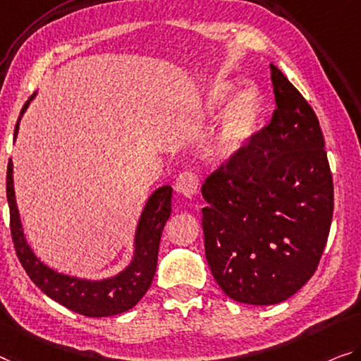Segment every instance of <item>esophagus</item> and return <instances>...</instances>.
I'll list each match as a JSON object with an SVG mask.
<instances>
[{"label":"esophagus","instance_id":"esophagus-1","mask_svg":"<svg viewBox=\"0 0 361 361\" xmlns=\"http://www.w3.org/2000/svg\"><path fill=\"white\" fill-rule=\"evenodd\" d=\"M200 187V179L195 173L192 171H185V173H180L176 180V190L180 192L182 195L190 197L198 190Z\"/></svg>","mask_w":361,"mask_h":361}]
</instances>
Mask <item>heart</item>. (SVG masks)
Segmentation results:
<instances>
[{"label": "heart", "mask_w": 361, "mask_h": 361, "mask_svg": "<svg viewBox=\"0 0 361 361\" xmlns=\"http://www.w3.org/2000/svg\"><path fill=\"white\" fill-rule=\"evenodd\" d=\"M232 92V85L218 82L209 92L208 103L212 108L223 104L229 98ZM258 113V97L257 93L248 90H242L238 95L232 99L231 106L227 108L223 127H221L219 140L216 143L214 152L221 158H227L237 152V148L245 140L248 132L257 119Z\"/></svg>", "instance_id": "obj_1"}]
</instances>
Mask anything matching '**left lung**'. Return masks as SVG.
<instances>
[{
    "instance_id": "left-lung-1",
    "label": "left lung",
    "mask_w": 361,
    "mask_h": 361,
    "mask_svg": "<svg viewBox=\"0 0 361 361\" xmlns=\"http://www.w3.org/2000/svg\"><path fill=\"white\" fill-rule=\"evenodd\" d=\"M271 68L276 109L202 185L204 255L232 300L284 302L307 284L328 242L334 184L313 108Z\"/></svg>"
}]
</instances>
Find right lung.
<instances>
[{
	"label": "right lung",
	"mask_w": 361,
	"mask_h": 361,
	"mask_svg": "<svg viewBox=\"0 0 361 361\" xmlns=\"http://www.w3.org/2000/svg\"><path fill=\"white\" fill-rule=\"evenodd\" d=\"M27 104L29 102L24 104L20 114L24 113ZM18 129L19 123L16 124L14 137L18 134ZM6 195L9 203L11 237L14 242L16 255L33 284L38 286V289L45 292L49 298L79 314L103 318V316L127 312L145 295L157 271L159 240H161L166 221L171 214V197H173L171 185L159 187L149 197L137 227L135 257L129 268L118 276L95 282L54 273L53 269L47 268L27 245L18 207H16L11 159L6 173Z\"/></svg>",
	"instance_id": "obj_1"
}]
</instances>
